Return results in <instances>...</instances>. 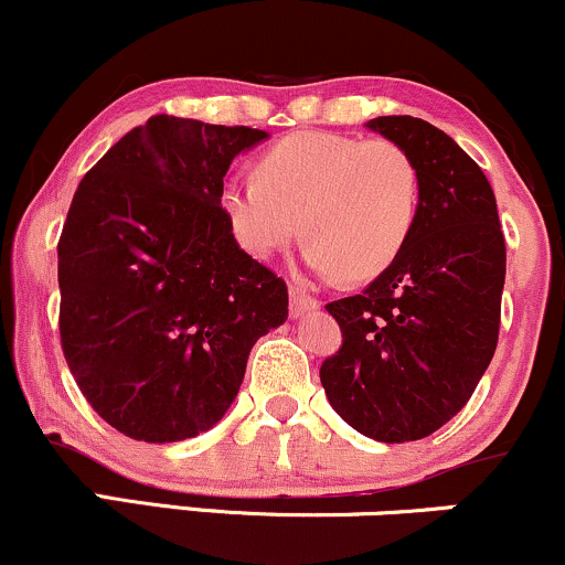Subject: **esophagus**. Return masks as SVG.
<instances>
[{
    "mask_svg": "<svg viewBox=\"0 0 565 565\" xmlns=\"http://www.w3.org/2000/svg\"><path fill=\"white\" fill-rule=\"evenodd\" d=\"M289 297H291L289 308H291V316H295V319H297V316L308 313V310H316L321 305L313 295H308V291H305L302 287H297V284H291V287H289Z\"/></svg>",
    "mask_w": 565,
    "mask_h": 565,
    "instance_id": "34e87169",
    "label": "esophagus"
}]
</instances>
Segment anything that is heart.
<instances>
[{"instance_id": "b5f03b06", "label": "heart", "mask_w": 565, "mask_h": 565, "mask_svg": "<svg viewBox=\"0 0 565 565\" xmlns=\"http://www.w3.org/2000/svg\"><path fill=\"white\" fill-rule=\"evenodd\" d=\"M223 206L255 257H270L302 231L316 274L369 281L412 236L419 170L395 140L302 132L265 151L257 174L228 180Z\"/></svg>"}]
</instances>
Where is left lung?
<instances>
[{
    "instance_id": "8db88e82",
    "label": "left lung",
    "mask_w": 565,
    "mask_h": 565,
    "mask_svg": "<svg viewBox=\"0 0 565 565\" xmlns=\"http://www.w3.org/2000/svg\"><path fill=\"white\" fill-rule=\"evenodd\" d=\"M366 127L417 161L419 210L391 268L327 305L342 345L321 385L350 427L406 444L449 423L494 359L508 252L494 191L449 135L414 116Z\"/></svg>"
}]
</instances>
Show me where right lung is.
<instances>
[{"instance_id": "obj_1", "label": "right lung", "mask_w": 565, "mask_h": 565, "mask_svg": "<svg viewBox=\"0 0 565 565\" xmlns=\"http://www.w3.org/2000/svg\"><path fill=\"white\" fill-rule=\"evenodd\" d=\"M268 135L157 114L82 178L57 242L61 348L87 404L172 444L236 398L249 350L289 316L284 278L233 238L223 178Z\"/></svg>"}]
</instances>
